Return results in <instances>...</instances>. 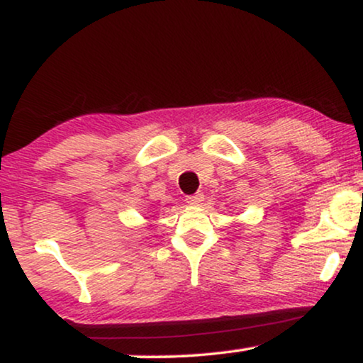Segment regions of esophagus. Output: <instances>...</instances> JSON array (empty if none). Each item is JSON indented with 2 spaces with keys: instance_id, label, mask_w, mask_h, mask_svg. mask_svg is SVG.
<instances>
[{
  "instance_id": "34e87169",
  "label": "esophagus",
  "mask_w": 363,
  "mask_h": 363,
  "mask_svg": "<svg viewBox=\"0 0 363 363\" xmlns=\"http://www.w3.org/2000/svg\"><path fill=\"white\" fill-rule=\"evenodd\" d=\"M203 200H205V195H203L201 191L195 193V195H188V196L185 198V201L188 203V205H191V206H198Z\"/></svg>"
}]
</instances>
